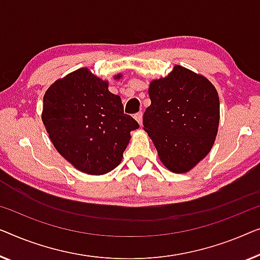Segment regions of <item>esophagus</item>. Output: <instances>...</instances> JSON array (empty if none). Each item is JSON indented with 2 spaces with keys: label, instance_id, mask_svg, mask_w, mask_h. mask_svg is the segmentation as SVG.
<instances>
[{
  "label": "esophagus",
  "instance_id": "34e87169",
  "mask_svg": "<svg viewBox=\"0 0 260 260\" xmlns=\"http://www.w3.org/2000/svg\"><path fill=\"white\" fill-rule=\"evenodd\" d=\"M142 116H144V113L142 112H138L137 114L134 115V118L139 122V125H142Z\"/></svg>",
  "mask_w": 260,
  "mask_h": 260
}]
</instances>
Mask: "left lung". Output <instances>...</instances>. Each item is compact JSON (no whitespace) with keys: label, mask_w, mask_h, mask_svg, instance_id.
<instances>
[{"label":"left lung","mask_w":260,"mask_h":260,"mask_svg":"<svg viewBox=\"0 0 260 260\" xmlns=\"http://www.w3.org/2000/svg\"><path fill=\"white\" fill-rule=\"evenodd\" d=\"M151 106L142 123L161 162L173 173L191 171L211 151L218 133L217 89L203 75L174 66L166 78L153 80Z\"/></svg>","instance_id":"obj_1"}]
</instances>
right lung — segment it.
<instances>
[{
  "mask_svg": "<svg viewBox=\"0 0 260 260\" xmlns=\"http://www.w3.org/2000/svg\"><path fill=\"white\" fill-rule=\"evenodd\" d=\"M121 78V74L115 79ZM42 121L54 147L76 170L108 173L121 162L139 123L123 113L108 82L80 68L57 80L43 96Z\"/></svg>",
  "mask_w": 260,
  "mask_h": 260,
  "instance_id": "add662e5",
  "label": "right lung"
}]
</instances>
